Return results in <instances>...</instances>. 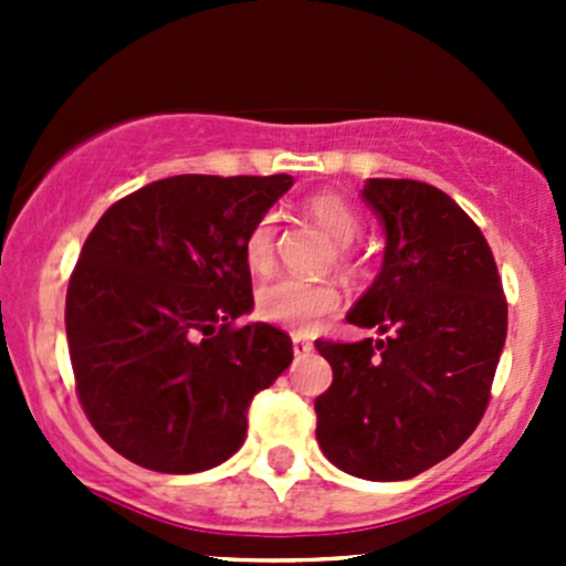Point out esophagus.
<instances>
[{"instance_id":"esophagus-1","label":"esophagus","mask_w":566,"mask_h":566,"mask_svg":"<svg viewBox=\"0 0 566 566\" xmlns=\"http://www.w3.org/2000/svg\"><path fill=\"white\" fill-rule=\"evenodd\" d=\"M312 342L304 339V336H293V353L295 356H306V353H312Z\"/></svg>"}]
</instances>
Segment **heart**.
I'll list each match as a JSON object with an SVG mask.
<instances>
[{
	"label": "heart",
	"mask_w": 566,
	"mask_h": 566,
	"mask_svg": "<svg viewBox=\"0 0 566 566\" xmlns=\"http://www.w3.org/2000/svg\"><path fill=\"white\" fill-rule=\"evenodd\" d=\"M306 210L339 247L356 241L358 230H361L356 210L339 193H317L310 199ZM273 247H276V221L273 216H262L243 241V256H247L251 271H271ZM336 310H339V293L328 282L282 276L256 290V315L273 325H282V328L298 331V334L312 331L319 319L334 315Z\"/></svg>",
	"instance_id": "heart-1"
}]
</instances>
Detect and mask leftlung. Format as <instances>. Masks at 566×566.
I'll use <instances>...</instances> for the list:
<instances>
[{"label": "left lung", "mask_w": 566, "mask_h": 566, "mask_svg": "<svg viewBox=\"0 0 566 566\" xmlns=\"http://www.w3.org/2000/svg\"><path fill=\"white\" fill-rule=\"evenodd\" d=\"M384 265L347 323L384 339H317L334 384L315 399L317 443L339 471L402 482L447 460L482 421L506 339L493 251L465 210L419 180L369 177Z\"/></svg>", "instance_id": "obj_1"}]
</instances>
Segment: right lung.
I'll return each instance as SVG.
<instances>
[{
  "label": "right lung",
  "instance_id": "obj_1",
  "mask_svg": "<svg viewBox=\"0 0 566 566\" xmlns=\"http://www.w3.org/2000/svg\"><path fill=\"white\" fill-rule=\"evenodd\" d=\"M293 177L177 175L114 202L67 284L65 331L90 424L158 473L230 460L247 413L293 361V342L254 310L249 230Z\"/></svg>",
  "mask_w": 566,
  "mask_h": 566
}]
</instances>
